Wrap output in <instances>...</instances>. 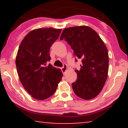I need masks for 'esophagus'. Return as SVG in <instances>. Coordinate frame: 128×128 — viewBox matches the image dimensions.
I'll list each match as a JSON object with an SVG mask.
<instances>
[{"label": "esophagus", "instance_id": "1", "mask_svg": "<svg viewBox=\"0 0 128 128\" xmlns=\"http://www.w3.org/2000/svg\"><path fill=\"white\" fill-rule=\"evenodd\" d=\"M62 73H66V70H67V66H66V64H63V66H62Z\"/></svg>", "mask_w": 128, "mask_h": 128}]
</instances>
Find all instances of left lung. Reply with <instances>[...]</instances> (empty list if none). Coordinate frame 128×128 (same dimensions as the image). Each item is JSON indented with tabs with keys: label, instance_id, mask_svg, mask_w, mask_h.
Returning a JSON list of instances; mask_svg holds the SVG:
<instances>
[{
	"label": "left lung",
	"instance_id": "left-lung-1",
	"mask_svg": "<svg viewBox=\"0 0 128 128\" xmlns=\"http://www.w3.org/2000/svg\"><path fill=\"white\" fill-rule=\"evenodd\" d=\"M60 40L66 41L73 55L82 62L80 70H75L77 79L72 84L74 94L85 100L95 98L102 90L108 76L109 58L103 41L86 26L66 28Z\"/></svg>",
	"mask_w": 128,
	"mask_h": 128
}]
</instances>
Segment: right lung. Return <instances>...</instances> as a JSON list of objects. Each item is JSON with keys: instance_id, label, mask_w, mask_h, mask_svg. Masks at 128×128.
Here are the masks:
<instances>
[{"instance_id": "right-lung-1", "label": "right lung", "mask_w": 128, "mask_h": 128, "mask_svg": "<svg viewBox=\"0 0 128 128\" xmlns=\"http://www.w3.org/2000/svg\"><path fill=\"white\" fill-rule=\"evenodd\" d=\"M61 31L51 28L33 30L19 46L16 59L17 73L24 88L34 99L50 97L62 80L61 70L48 63L50 49Z\"/></svg>"}]
</instances>
